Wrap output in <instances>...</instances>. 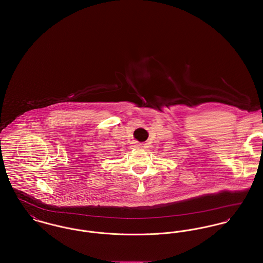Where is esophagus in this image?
I'll list each match as a JSON object with an SVG mask.
<instances>
[{"label":"esophagus","mask_w":263,"mask_h":263,"mask_svg":"<svg viewBox=\"0 0 263 263\" xmlns=\"http://www.w3.org/2000/svg\"><path fill=\"white\" fill-rule=\"evenodd\" d=\"M138 144H137V143H134V147H138Z\"/></svg>","instance_id":"esophagus-1"}]
</instances>
